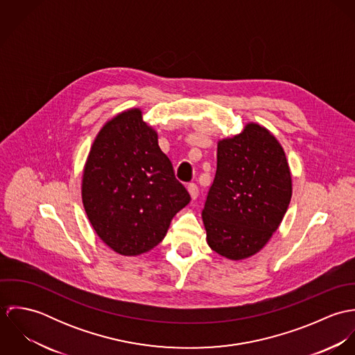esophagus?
<instances>
[{"label": "esophagus", "mask_w": 355, "mask_h": 355, "mask_svg": "<svg viewBox=\"0 0 355 355\" xmlns=\"http://www.w3.org/2000/svg\"><path fill=\"white\" fill-rule=\"evenodd\" d=\"M187 190H189L190 197H191L193 200H196V198L198 197V186H197L196 183H190V184L187 186Z\"/></svg>", "instance_id": "esophagus-1"}]
</instances>
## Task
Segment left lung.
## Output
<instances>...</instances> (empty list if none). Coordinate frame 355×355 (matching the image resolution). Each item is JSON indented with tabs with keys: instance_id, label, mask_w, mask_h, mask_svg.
Wrapping results in <instances>:
<instances>
[{
	"instance_id": "obj_1",
	"label": "left lung",
	"mask_w": 355,
	"mask_h": 355,
	"mask_svg": "<svg viewBox=\"0 0 355 355\" xmlns=\"http://www.w3.org/2000/svg\"><path fill=\"white\" fill-rule=\"evenodd\" d=\"M291 196L282 145L265 127L246 124L217 144V171L202 210L207 245L234 261L258 253L279 228Z\"/></svg>"
}]
</instances>
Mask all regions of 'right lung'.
Returning <instances> with one entry per match:
<instances>
[{"label":"right lung","instance_id":"add662e5","mask_svg":"<svg viewBox=\"0 0 355 355\" xmlns=\"http://www.w3.org/2000/svg\"><path fill=\"white\" fill-rule=\"evenodd\" d=\"M190 200L141 109L102 127L85 165L82 201L106 246L130 257L152 250Z\"/></svg>","mask_w":355,"mask_h":355}]
</instances>
